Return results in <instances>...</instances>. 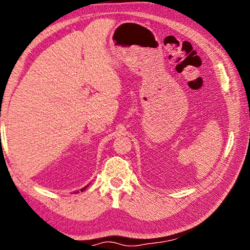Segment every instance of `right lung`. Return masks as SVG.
<instances>
[{"instance_id": "right-lung-1", "label": "right lung", "mask_w": 250, "mask_h": 250, "mask_svg": "<svg viewBox=\"0 0 250 250\" xmlns=\"http://www.w3.org/2000/svg\"><path fill=\"white\" fill-rule=\"evenodd\" d=\"M86 188H87V186H84V188H83L82 189H80V191H82V192H83V191H84V189H86Z\"/></svg>"}]
</instances>
